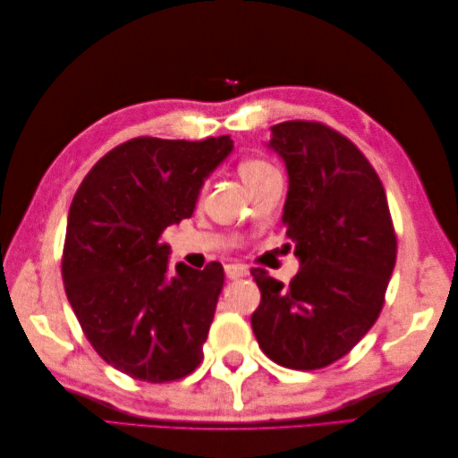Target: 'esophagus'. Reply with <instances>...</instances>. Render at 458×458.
I'll list each match as a JSON object with an SVG mask.
<instances>
[{
	"mask_svg": "<svg viewBox=\"0 0 458 458\" xmlns=\"http://www.w3.org/2000/svg\"><path fill=\"white\" fill-rule=\"evenodd\" d=\"M224 271H226L228 279H238V277L248 276V267L242 266V264H226V266H224Z\"/></svg>",
	"mask_w": 458,
	"mask_h": 458,
	"instance_id": "obj_1",
	"label": "esophagus"
}]
</instances>
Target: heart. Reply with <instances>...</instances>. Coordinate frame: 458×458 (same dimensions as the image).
Listing matches in <instances>:
<instances>
[{
	"instance_id": "obj_1",
	"label": "heart",
	"mask_w": 458,
	"mask_h": 458,
	"mask_svg": "<svg viewBox=\"0 0 458 458\" xmlns=\"http://www.w3.org/2000/svg\"><path fill=\"white\" fill-rule=\"evenodd\" d=\"M238 173L242 181H244L250 191L256 189L259 182H264L271 174H276L277 169L266 159L259 157H246L238 163Z\"/></svg>"
}]
</instances>
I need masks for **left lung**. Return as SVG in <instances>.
Segmentation results:
<instances>
[{
    "label": "left lung",
    "instance_id": "left-lung-1",
    "mask_svg": "<svg viewBox=\"0 0 458 458\" xmlns=\"http://www.w3.org/2000/svg\"><path fill=\"white\" fill-rule=\"evenodd\" d=\"M289 191L281 222L301 259L284 285L254 267L259 348L291 369L330 366L352 350L382 313L397 238L384 184L356 145L320 122L271 128Z\"/></svg>",
    "mask_w": 458,
    "mask_h": 458
}]
</instances>
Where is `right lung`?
Returning <instances> with one entry per match:
<instances>
[{"mask_svg":"<svg viewBox=\"0 0 458 458\" xmlns=\"http://www.w3.org/2000/svg\"><path fill=\"white\" fill-rule=\"evenodd\" d=\"M230 151V135L133 138L94 165L68 210V303L100 358L141 382H174L204 356L224 269L177 264L169 274L163 232L191 216L204 179Z\"/></svg>","mask_w":458,"mask_h":458,"instance_id":"1","label":"right lung"}]
</instances>
